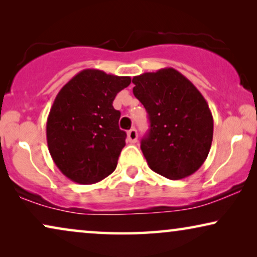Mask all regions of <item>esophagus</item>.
<instances>
[{
	"mask_svg": "<svg viewBox=\"0 0 257 257\" xmlns=\"http://www.w3.org/2000/svg\"><path fill=\"white\" fill-rule=\"evenodd\" d=\"M127 140L130 143H137V140H138V132H137L136 128H131L127 132Z\"/></svg>",
	"mask_w": 257,
	"mask_h": 257,
	"instance_id": "esophagus-1",
	"label": "esophagus"
}]
</instances>
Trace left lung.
<instances>
[{
    "label": "left lung",
    "instance_id": "8db88e82",
    "mask_svg": "<svg viewBox=\"0 0 257 257\" xmlns=\"http://www.w3.org/2000/svg\"><path fill=\"white\" fill-rule=\"evenodd\" d=\"M132 83L149 113L150 130L140 149L150 168L171 180L192 175L212 146L213 115L206 99L173 68L145 72Z\"/></svg>",
    "mask_w": 257,
    "mask_h": 257
}]
</instances>
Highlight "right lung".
I'll return each instance as SVG.
<instances>
[{"label": "right lung", "mask_w": 257, "mask_h": 257, "mask_svg": "<svg viewBox=\"0 0 257 257\" xmlns=\"http://www.w3.org/2000/svg\"><path fill=\"white\" fill-rule=\"evenodd\" d=\"M130 83V77L86 69L56 96L47 121V142L56 166L70 180L94 184L115 170L126 132L119 128L120 112L112 103Z\"/></svg>", "instance_id": "add662e5"}]
</instances>
